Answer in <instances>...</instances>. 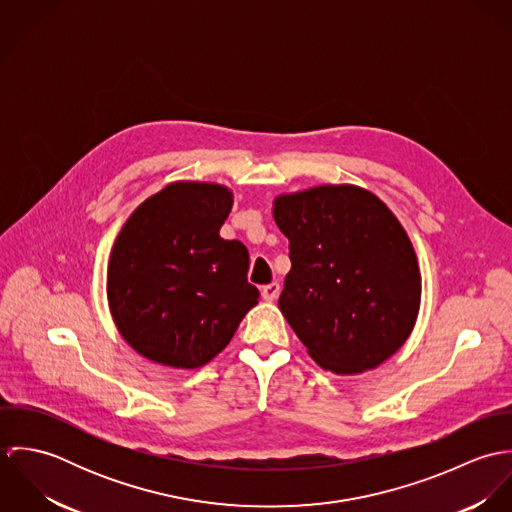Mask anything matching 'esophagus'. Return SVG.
I'll use <instances>...</instances> for the list:
<instances>
[{
  "label": "esophagus",
  "instance_id": "obj_1",
  "mask_svg": "<svg viewBox=\"0 0 512 512\" xmlns=\"http://www.w3.org/2000/svg\"><path fill=\"white\" fill-rule=\"evenodd\" d=\"M278 295H280V284H276V282L262 288V297L266 301H274V299H278Z\"/></svg>",
  "mask_w": 512,
  "mask_h": 512
}]
</instances>
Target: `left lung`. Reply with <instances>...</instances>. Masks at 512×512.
I'll return each mask as SVG.
<instances>
[{
    "instance_id": "8db88e82",
    "label": "left lung",
    "mask_w": 512,
    "mask_h": 512,
    "mask_svg": "<svg viewBox=\"0 0 512 512\" xmlns=\"http://www.w3.org/2000/svg\"><path fill=\"white\" fill-rule=\"evenodd\" d=\"M274 220L290 240L280 309L309 357L357 374L410 337L422 297L414 246L392 211L357 185L280 195Z\"/></svg>"
}]
</instances>
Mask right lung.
Returning a JSON list of instances; mask_svg holds the SVG:
<instances>
[{
    "label": "right lung",
    "instance_id": "obj_1",
    "mask_svg": "<svg viewBox=\"0 0 512 512\" xmlns=\"http://www.w3.org/2000/svg\"><path fill=\"white\" fill-rule=\"evenodd\" d=\"M230 209L226 187L177 181L122 226L108 262V303L124 341L149 361L207 365L258 303L246 246L220 238Z\"/></svg>",
    "mask_w": 512,
    "mask_h": 512
}]
</instances>
